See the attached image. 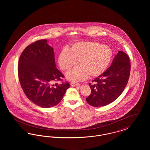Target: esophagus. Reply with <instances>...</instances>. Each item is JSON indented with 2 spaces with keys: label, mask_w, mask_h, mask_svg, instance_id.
<instances>
[{
  "label": "esophagus",
  "mask_w": 150,
  "mask_h": 150,
  "mask_svg": "<svg viewBox=\"0 0 150 150\" xmlns=\"http://www.w3.org/2000/svg\"><path fill=\"white\" fill-rule=\"evenodd\" d=\"M70 85L72 86H80V84L78 83H75V82H71L70 83Z\"/></svg>",
  "instance_id": "obj_1"
}]
</instances>
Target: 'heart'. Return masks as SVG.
I'll list each match as a JSON object with an SVG mask.
<instances>
[{
  "mask_svg": "<svg viewBox=\"0 0 150 150\" xmlns=\"http://www.w3.org/2000/svg\"><path fill=\"white\" fill-rule=\"evenodd\" d=\"M112 57L111 49L107 45L93 42H79L73 44L70 50H62L59 56L58 63L62 70H69L67 78L74 81L95 78L102 74L106 70Z\"/></svg>",
  "mask_w": 150,
  "mask_h": 150,
  "instance_id": "b5f03b06",
  "label": "heart"
}]
</instances>
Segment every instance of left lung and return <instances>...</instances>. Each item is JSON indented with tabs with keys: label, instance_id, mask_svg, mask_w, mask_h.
Instances as JSON below:
<instances>
[{
	"label": "left lung",
	"instance_id": "8db88e82",
	"mask_svg": "<svg viewBox=\"0 0 150 150\" xmlns=\"http://www.w3.org/2000/svg\"><path fill=\"white\" fill-rule=\"evenodd\" d=\"M130 63L128 56L119 51L111 65L89 85L91 94L86 100L93 107L107 105L116 100L122 93L128 81Z\"/></svg>",
	"mask_w": 150,
	"mask_h": 150
}]
</instances>
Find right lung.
Listing matches in <instances>:
<instances>
[{"label":"right lung","instance_id":"right-lung-1","mask_svg":"<svg viewBox=\"0 0 150 150\" xmlns=\"http://www.w3.org/2000/svg\"><path fill=\"white\" fill-rule=\"evenodd\" d=\"M18 75L27 97L44 108L57 105L70 86L67 81L53 84L62 81L64 75L56 68L53 48L46 39L36 41L22 52L18 61Z\"/></svg>","mask_w":150,"mask_h":150}]
</instances>
